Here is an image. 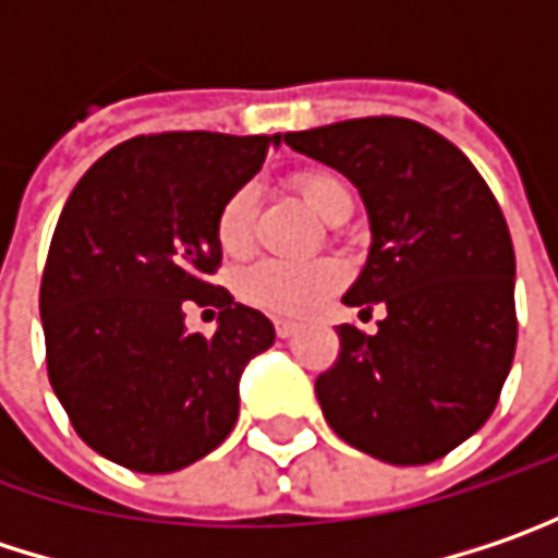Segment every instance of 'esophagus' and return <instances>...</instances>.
<instances>
[{"instance_id": "obj_1", "label": "esophagus", "mask_w": 558, "mask_h": 558, "mask_svg": "<svg viewBox=\"0 0 558 558\" xmlns=\"http://www.w3.org/2000/svg\"><path fill=\"white\" fill-rule=\"evenodd\" d=\"M275 331H278V338L287 341V338H296V335H300V325H296V322H287V318H278V322H275Z\"/></svg>"}]
</instances>
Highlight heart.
<instances>
[{"mask_svg": "<svg viewBox=\"0 0 558 558\" xmlns=\"http://www.w3.org/2000/svg\"><path fill=\"white\" fill-rule=\"evenodd\" d=\"M296 192L315 214H325L341 202L347 185L328 173H303L296 177ZM252 208L255 192L243 185L236 189L217 214V243L227 255H240L252 243ZM344 280V268L335 258H310V262H283L265 258L248 265L240 275V296L275 315H303L315 310L328 293H335Z\"/></svg>", "mask_w": 558, "mask_h": 558, "instance_id": "heart-1", "label": "heart"}]
</instances>
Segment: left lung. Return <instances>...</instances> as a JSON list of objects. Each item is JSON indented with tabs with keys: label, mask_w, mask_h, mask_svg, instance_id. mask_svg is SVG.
<instances>
[{
	"label": "left lung",
	"mask_w": 558,
	"mask_h": 558,
	"mask_svg": "<svg viewBox=\"0 0 558 558\" xmlns=\"http://www.w3.org/2000/svg\"><path fill=\"white\" fill-rule=\"evenodd\" d=\"M283 142L356 185L373 243L344 303L385 306L376 335L338 328V363L315 378L322 413L378 461H439L489 420L511 369L506 217L474 163L413 119H347Z\"/></svg>",
	"instance_id": "obj_1"
}]
</instances>
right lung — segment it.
Masks as SVG:
<instances>
[{
    "label": "right lung",
    "instance_id": "obj_1",
    "mask_svg": "<svg viewBox=\"0 0 558 558\" xmlns=\"http://www.w3.org/2000/svg\"><path fill=\"white\" fill-rule=\"evenodd\" d=\"M280 135L163 132L107 150L72 189L40 283L47 369L72 426L138 474L195 464L230 436L240 378L275 325L208 275L217 214ZM217 305L211 339L184 303Z\"/></svg>",
    "mask_w": 558,
    "mask_h": 558
}]
</instances>
